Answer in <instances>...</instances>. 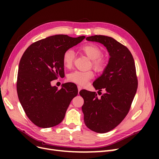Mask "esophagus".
Segmentation results:
<instances>
[{"mask_svg": "<svg viewBox=\"0 0 159 159\" xmlns=\"http://www.w3.org/2000/svg\"><path fill=\"white\" fill-rule=\"evenodd\" d=\"M78 92H80V91L81 90V89H82V87H81L80 85H78Z\"/></svg>", "mask_w": 159, "mask_h": 159, "instance_id": "obj_1", "label": "esophagus"}]
</instances>
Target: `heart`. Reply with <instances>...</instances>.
I'll list each match as a JSON object with an SVG mask.
<instances>
[{"label":"heart","instance_id":"obj_1","mask_svg":"<svg viewBox=\"0 0 159 159\" xmlns=\"http://www.w3.org/2000/svg\"><path fill=\"white\" fill-rule=\"evenodd\" d=\"M81 50L91 60V65L98 72L103 71L105 68L106 60L102 56V52L100 48L93 44H87L81 46ZM75 59V52L72 49L66 50L62 56V62L65 68H70L73 66ZM94 73L92 70H75L71 72L68 77L70 81L80 85H85L89 81L93 79Z\"/></svg>","mask_w":159,"mask_h":159}]
</instances>
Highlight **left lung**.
Returning a JSON list of instances; mask_svg holds the SVG:
<instances>
[{"label": "left lung", "mask_w": 159, "mask_h": 159, "mask_svg": "<svg viewBox=\"0 0 159 159\" xmlns=\"http://www.w3.org/2000/svg\"><path fill=\"white\" fill-rule=\"evenodd\" d=\"M88 41L99 42L106 47L109 61L103 74L93 83L96 92L85 89L80 94L84 98L82 111L84 122L91 131L105 133L116 127L127 116L138 87L134 61L126 46L114 38L102 35L86 38Z\"/></svg>", "instance_id": "left-lung-1"}]
</instances>
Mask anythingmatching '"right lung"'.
I'll return each mask as SVG.
<instances>
[{
	"label": "right lung",
	"mask_w": 159,
	"mask_h": 159,
	"mask_svg": "<svg viewBox=\"0 0 159 159\" xmlns=\"http://www.w3.org/2000/svg\"><path fill=\"white\" fill-rule=\"evenodd\" d=\"M85 36L59 34L34 42L24 52L19 63L16 90L26 115L36 126L49 128L64 119L71 101L78 95L74 83L58 89L51 81L64 75V52Z\"/></svg>",
	"instance_id": "add662e5"
}]
</instances>
